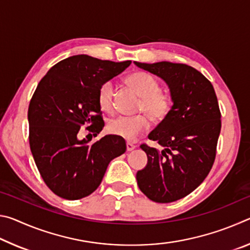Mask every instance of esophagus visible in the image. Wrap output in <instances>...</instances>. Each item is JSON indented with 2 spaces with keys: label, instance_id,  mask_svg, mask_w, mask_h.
<instances>
[{
  "label": "esophagus",
  "instance_id": "esophagus-1",
  "mask_svg": "<svg viewBox=\"0 0 250 250\" xmlns=\"http://www.w3.org/2000/svg\"><path fill=\"white\" fill-rule=\"evenodd\" d=\"M135 147H137V146L133 145V143H131V142H128V143H126V151H128V152L134 150Z\"/></svg>",
  "mask_w": 250,
  "mask_h": 250
}]
</instances>
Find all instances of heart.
<instances>
[{
	"instance_id": "heart-1",
	"label": "heart",
	"mask_w": 250,
	"mask_h": 250,
	"mask_svg": "<svg viewBox=\"0 0 250 250\" xmlns=\"http://www.w3.org/2000/svg\"><path fill=\"white\" fill-rule=\"evenodd\" d=\"M126 83L141 97L138 104V111L145 113L132 117H117L107 125L108 132L125 139L134 141L139 135L149 129L150 118L153 121H161L170 113L173 98L170 91L161 89L160 83L153 75L146 71H137L126 77ZM98 103L105 112L113 111V83L105 82L101 84L98 91Z\"/></svg>"
}]
</instances>
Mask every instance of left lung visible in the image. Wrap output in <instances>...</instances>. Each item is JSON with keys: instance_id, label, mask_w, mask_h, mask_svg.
<instances>
[{"instance_id": "obj_1", "label": "left lung", "mask_w": 250, "mask_h": 250, "mask_svg": "<svg viewBox=\"0 0 250 250\" xmlns=\"http://www.w3.org/2000/svg\"><path fill=\"white\" fill-rule=\"evenodd\" d=\"M162 78L170 88L173 105L149 134L164 149L141 145L146 167L137 173L139 188L151 201L171 203L192 193L213 167L222 121L213 84L185 64L137 62Z\"/></svg>"}]
</instances>
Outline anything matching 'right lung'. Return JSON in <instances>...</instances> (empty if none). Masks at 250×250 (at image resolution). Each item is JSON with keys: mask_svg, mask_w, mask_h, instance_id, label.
<instances>
[{"mask_svg": "<svg viewBox=\"0 0 250 250\" xmlns=\"http://www.w3.org/2000/svg\"><path fill=\"white\" fill-rule=\"evenodd\" d=\"M130 64L76 55L54 65L34 92L27 113L29 146L42 179L59 197L75 201L90 195L110 161L125 152V140L117 135L89 145L78 132L86 126L94 137L100 133L104 122L99 88Z\"/></svg>", "mask_w": 250, "mask_h": 250, "instance_id": "obj_1", "label": "right lung"}]
</instances>
